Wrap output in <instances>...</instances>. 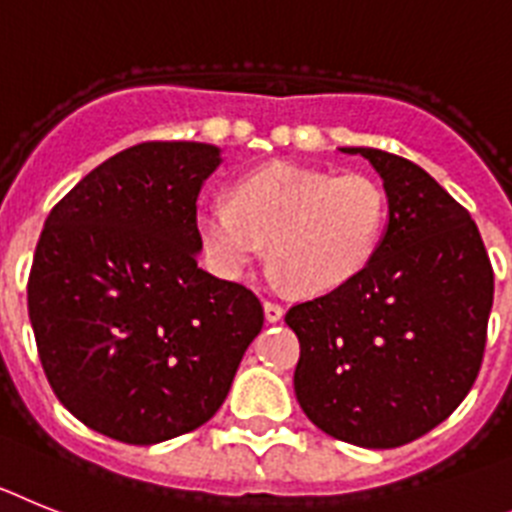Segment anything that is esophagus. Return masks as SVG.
Listing matches in <instances>:
<instances>
[{
    "label": "esophagus",
    "instance_id": "34e87169",
    "mask_svg": "<svg viewBox=\"0 0 512 512\" xmlns=\"http://www.w3.org/2000/svg\"><path fill=\"white\" fill-rule=\"evenodd\" d=\"M262 309H265V319H268V322H278V319H283V306L278 304V301H265Z\"/></svg>",
    "mask_w": 512,
    "mask_h": 512
}]
</instances>
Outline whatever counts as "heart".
Masks as SVG:
<instances>
[{
	"instance_id": "heart-1",
	"label": "heart",
	"mask_w": 512,
	"mask_h": 512,
	"mask_svg": "<svg viewBox=\"0 0 512 512\" xmlns=\"http://www.w3.org/2000/svg\"><path fill=\"white\" fill-rule=\"evenodd\" d=\"M386 213V193L373 177L270 162L234 182L231 203H203L195 224L219 273L242 275L268 244L275 281L319 296L368 268Z\"/></svg>"
}]
</instances>
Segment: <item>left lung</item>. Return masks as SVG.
<instances>
[{
  "label": "left lung",
  "instance_id": "obj_1",
  "mask_svg": "<svg viewBox=\"0 0 512 512\" xmlns=\"http://www.w3.org/2000/svg\"><path fill=\"white\" fill-rule=\"evenodd\" d=\"M384 180L389 224L358 278L291 306L293 389L319 430L363 448L430 433L477 381L495 273L469 211L410 159L345 146Z\"/></svg>",
  "mask_w": 512,
  "mask_h": 512
}]
</instances>
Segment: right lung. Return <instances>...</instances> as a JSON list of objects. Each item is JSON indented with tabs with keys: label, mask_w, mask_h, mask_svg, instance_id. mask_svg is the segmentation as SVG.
<instances>
[{
	"label": "right lung",
	"mask_w": 512,
	"mask_h": 512,
	"mask_svg": "<svg viewBox=\"0 0 512 512\" xmlns=\"http://www.w3.org/2000/svg\"><path fill=\"white\" fill-rule=\"evenodd\" d=\"M216 146L144 141L48 213L28 311L53 394L87 428L151 446L201 428L262 330L242 283L198 265V193Z\"/></svg>",
	"instance_id": "add662e5"
}]
</instances>
